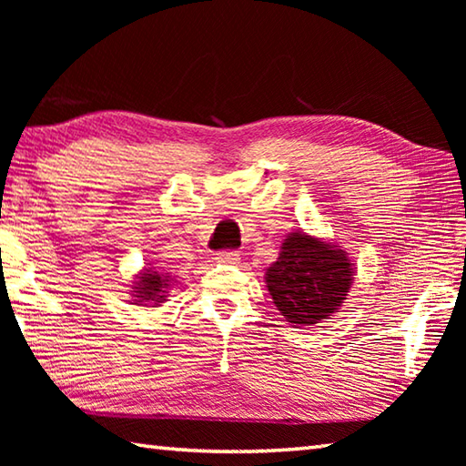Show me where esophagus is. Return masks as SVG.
<instances>
[{"label":"esophagus","mask_w":466,"mask_h":466,"mask_svg":"<svg viewBox=\"0 0 466 466\" xmlns=\"http://www.w3.org/2000/svg\"><path fill=\"white\" fill-rule=\"evenodd\" d=\"M216 260L222 264H238L240 262V252L238 250H220L216 254Z\"/></svg>","instance_id":"1"}]
</instances>
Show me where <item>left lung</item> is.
<instances>
[{
	"label": "left lung",
	"instance_id": "1",
	"mask_svg": "<svg viewBox=\"0 0 466 466\" xmlns=\"http://www.w3.org/2000/svg\"><path fill=\"white\" fill-rule=\"evenodd\" d=\"M352 282L350 260L334 246L292 232L266 272L276 309L292 324L310 326L339 310Z\"/></svg>",
	"mask_w": 466,
	"mask_h": 466
}]
</instances>
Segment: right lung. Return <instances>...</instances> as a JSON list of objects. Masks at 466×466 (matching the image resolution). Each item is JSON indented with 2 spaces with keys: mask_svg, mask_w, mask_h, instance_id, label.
Segmentation results:
<instances>
[{
  "mask_svg": "<svg viewBox=\"0 0 466 466\" xmlns=\"http://www.w3.org/2000/svg\"><path fill=\"white\" fill-rule=\"evenodd\" d=\"M167 276H164L162 272H156V270H144L140 276H137V282L134 286V296H136V302L134 304H140L147 306V304H160L166 300V290L167 289Z\"/></svg>",
  "mask_w": 466,
  "mask_h": 466,
  "instance_id": "1",
  "label": "right lung"
}]
</instances>
